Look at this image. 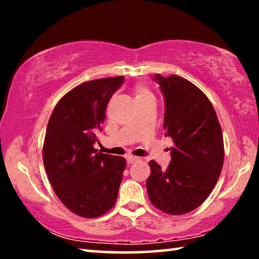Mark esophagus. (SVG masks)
Returning a JSON list of instances; mask_svg holds the SVG:
<instances>
[{"label":"esophagus","mask_w":259,"mask_h":259,"mask_svg":"<svg viewBox=\"0 0 259 259\" xmlns=\"http://www.w3.org/2000/svg\"><path fill=\"white\" fill-rule=\"evenodd\" d=\"M140 159L139 157H136V156H128L126 157V163L128 164H133L135 162H138Z\"/></svg>","instance_id":"34e87169"}]
</instances>
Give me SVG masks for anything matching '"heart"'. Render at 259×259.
<instances>
[{
  "mask_svg": "<svg viewBox=\"0 0 259 259\" xmlns=\"http://www.w3.org/2000/svg\"><path fill=\"white\" fill-rule=\"evenodd\" d=\"M134 94H135L136 102H137V100L144 99V98L150 97V96H152V93L150 91V89H148V88L145 84H143V83H139V84L135 85Z\"/></svg>",
  "mask_w": 259,
  "mask_h": 259,
  "instance_id": "b5f03b06",
  "label": "heart"
}]
</instances>
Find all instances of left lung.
<instances>
[{"mask_svg":"<svg viewBox=\"0 0 259 259\" xmlns=\"http://www.w3.org/2000/svg\"><path fill=\"white\" fill-rule=\"evenodd\" d=\"M164 96L165 136L174 140L166 170L150 161L146 186L152 204L168 214L190 212L208 198L221 175L224 140L212 104L198 87L177 75L157 74Z\"/></svg>","mask_w":259,"mask_h":259,"instance_id":"1","label":"left lung"}]
</instances>
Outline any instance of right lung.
<instances>
[{
    "instance_id": "1",
    "label": "right lung",
    "mask_w": 259,
    "mask_h": 259,
    "mask_svg": "<svg viewBox=\"0 0 259 259\" xmlns=\"http://www.w3.org/2000/svg\"><path fill=\"white\" fill-rule=\"evenodd\" d=\"M123 76L98 78L72 89L56 105L43 144V162L58 199L72 212L96 218L113 208L126 162L97 153L94 144Z\"/></svg>"
}]
</instances>
